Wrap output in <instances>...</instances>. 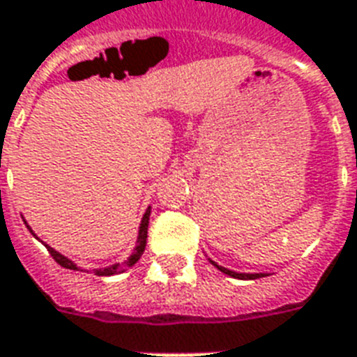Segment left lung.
<instances>
[{
    "label": "left lung",
    "instance_id": "left-lung-1",
    "mask_svg": "<svg viewBox=\"0 0 357 357\" xmlns=\"http://www.w3.org/2000/svg\"><path fill=\"white\" fill-rule=\"evenodd\" d=\"M213 263V261H212ZM215 265V263H213ZM221 271V273L229 274V276H232V278H240V280H255V278H261V276H265V274H240V273H234V271H229V268H225V266H219L215 265Z\"/></svg>",
    "mask_w": 357,
    "mask_h": 357
}]
</instances>
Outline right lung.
Here are the masks:
<instances>
[{
  "label": "right lung",
  "mask_w": 357,
  "mask_h": 357,
  "mask_svg": "<svg viewBox=\"0 0 357 357\" xmlns=\"http://www.w3.org/2000/svg\"><path fill=\"white\" fill-rule=\"evenodd\" d=\"M149 210L145 212L144 219H142V225H139V234H138V248H136V252H134V255H130V259L125 261V263H119V265H113L109 266V268H104V271H94V274H98V276H112V274H119V273H125L128 266H132L136 261L142 257V253H144L145 250V240H147V225H149ZM47 245V244H45ZM47 250H49V253H51V257L54 261H56L58 265L64 266V268H70V271H77V266L73 265L68 257H64V255H60V253L56 252V250H52L51 245H47Z\"/></svg>",
  "instance_id": "obj_1"
}]
</instances>
